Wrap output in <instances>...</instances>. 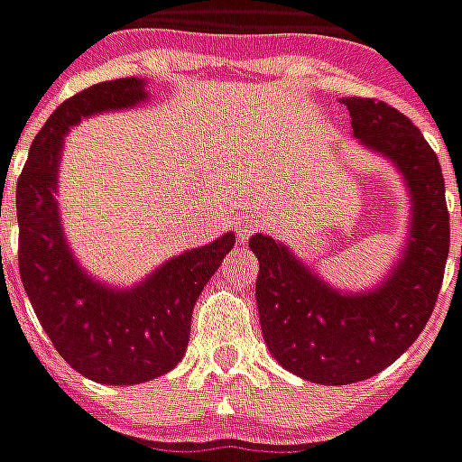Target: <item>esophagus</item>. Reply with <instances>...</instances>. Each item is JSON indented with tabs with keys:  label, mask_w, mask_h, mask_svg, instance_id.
<instances>
[{
	"label": "esophagus",
	"mask_w": 462,
	"mask_h": 462,
	"mask_svg": "<svg viewBox=\"0 0 462 462\" xmlns=\"http://www.w3.org/2000/svg\"><path fill=\"white\" fill-rule=\"evenodd\" d=\"M257 225H260V220H257L254 215H242L240 220H237V237L245 242L252 232L257 230Z\"/></svg>",
	"instance_id": "esophagus-1"
}]
</instances>
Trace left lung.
<instances>
[{
  "label": "left lung",
  "mask_w": 462,
  "mask_h": 462,
  "mask_svg": "<svg viewBox=\"0 0 462 462\" xmlns=\"http://www.w3.org/2000/svg\"><path fill=\"white\" fill-rule=\"evenodd\" d=\"M341 104L351 114L354 138L393 162L406 182L411 225L396 267L371 291L351 294L327 284L287 245L260 232L250 240L260 260L254 294L264 344L287 371L321 386L376 376L418 339L436 307L450 250L446 182L423 133L376 98Z\"/></svg>",
  "instance_id": "left-lung-1"
}]
</instances>
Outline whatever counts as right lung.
Returning <instances> with one entry per match:
<instances>
[{
    "label": "right lung",
    "mask_w": 462,
    "mask_h": 462,
    "mask_svg": "<svg viewBox=\"0 0 462 462\" xmlns=\"http://www.w3.org/2000/svg\"><path fill=\"white\" fill-rule=\"evenodd\" d=\"M145 98V81L135 76L71 96L36 133L16 182L26 297L66 364L108 386L143 383L178 366L190 339L192 307L235 247V235L227 232L172 257L131 290L88 277L69 250L56 202L64 135L86 116L131 108Z\"/></svg>",
    "instance_id": "obj_1"
}]
</instances>
